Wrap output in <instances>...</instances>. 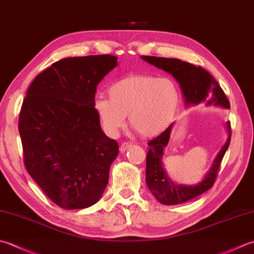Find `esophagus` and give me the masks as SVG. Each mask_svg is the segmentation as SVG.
<instances>
[{
  "label": "esophagus",
  "mask_w": 254,
  "mask_h": 254,
  "mask_svg": "<svg viewBox=\"0 0 254 254\" xmlns=\"http://www.w3.org/2000/svg\"><path fill=\"white\" fill-rule=\"evenodd\" d=\"M131 146H132V144H131L130 142H124V143H122L121 146H120V152H121V153H124L126 151H127L128 148H130Z\"/></svg>",
  "instance_id": "obj_1"
}]
</instances>
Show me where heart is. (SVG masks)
Masks as SVG:
<instances>
[{"instance_id":"1","label":"heart","mask_w":254,"mask_h":254,"mask_svg":"<svg viewBox=\"0 0 254 254\" xmlns=\"http://www.w3.org/2000/svg\"><path fill=\"white\" fill-rule=\"evenodd\" d=\"M109 98H97L93 108L111 136L123 127L127 116L130 126L142 136H156L171 126L181 103L176 82L153 74L121 79L109 89Z\"/></svg>"}]
</instances>
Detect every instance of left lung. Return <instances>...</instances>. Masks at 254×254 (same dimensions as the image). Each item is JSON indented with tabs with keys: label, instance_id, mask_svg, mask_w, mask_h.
<instances>
[{
	"label": "left lung",
	"instance_id": "1",
	"mask_svg": "<svg viewBox=\"0 0 254 254\" xmlns=\"http://www.w3.org/2000/svg\"><path fill=\"white\" fill-rule=\"evenodd\" d=\"M141 59L172 74L175 78V80L180 83L186 107L205 103L206 106L220 107L223 109L230 108V103L221 87L215 80V78L203 68L175 58L141 56ZM174 123L171 124L161 135L148 143L150 150L146 155L145 172L146 185L153 196L163 205L170 206L193 199L211 188L216 180L218 168H219L225 153L229 147L231 138L230 122L227 121L226 130L228 135L226 143L223 144L216 157L213 158L209 170L203 175L199 183L195 185H184V184H178L173 181L167 175L163 164L164 152L170 143Z\"/></svg>",
	"mask_w": 254,
	"mask_h": 254
}]
</instances>
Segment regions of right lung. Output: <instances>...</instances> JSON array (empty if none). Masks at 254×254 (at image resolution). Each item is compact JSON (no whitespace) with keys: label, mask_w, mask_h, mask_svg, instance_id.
<instances>
[{"label":"right lung","mask_w":254,"mask_h":254,"mask_svg":"<svg viewBox=\"0 0 254 254\" xmlns=\"http://www.w3.org/2000/svg\"><path fill=\"white\" fill-rule=\"evenodd\" d=\"M117 66L111 55L61 59L34 79L23 101L25 166L64 209L94 205L108 185L119 146L102 131L93 103L97 86Z\"/></svg>","instance_id":"1"}]
</instances>
